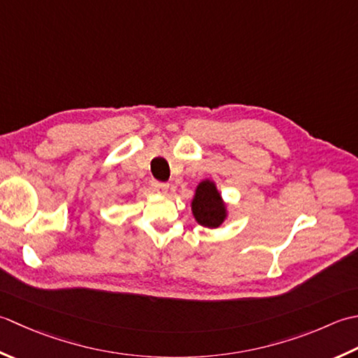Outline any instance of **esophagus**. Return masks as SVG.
<instances>
[{
    "label": "esophagus",
    "instance_id": "obj_1",
    "mask_svg": "<svg viewBox=\"0 0 358 358\" xmlns=\"http://www.w3.org/2000/svg\"><path fill=\"white\" fill-rule=\"evenodd\" d=\"M151 185L160 194H165L166 192H169V188H170V184H166V182H159V180H152Z\"/></svg>",
    "mask_w": 358,
    "mask_h": 358
}]
</instances>
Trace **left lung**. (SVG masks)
<instances>
[{
	"label": "left lung",
	"instance_id": "8db88e82",
	"mask_svg": "<svg viewBox=\"0 0 358 358\" xmlns=\"http://www.w3.org/2000/svg\"><path fill=\"white\" fill-rule=\"evenodd\" d=\"M194 221L206 229H220L229 217V206L211 179H202L194 189L192 199Z\"/></svg>",
	"mask_w": 358,
	"mask_h": 358
}]
</instances>
